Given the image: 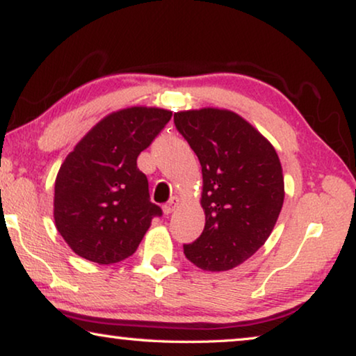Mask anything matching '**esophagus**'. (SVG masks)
<instances>
[{"instance_id": "1", "label": "esophagus", "mask_w": 356, "mask_h": 356, "mask_svg": "<svg viewBox=\"0 0 356 356\" xmlns=\"http://www.w3.org/2000/svg\"><path fill=\"white\" fill-rule=\"evenodd\" d=\"M179 203H180V200L177 198V196H174V198L169 201L168 204H164L163 206V211H164V214H171L172 211H176V208L179 206Z\"/></svg>"}]
</instances>
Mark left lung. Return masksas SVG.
Masks as SVG:
<instances>
[{"label": "left lung", "mask_w": 356, "mask_h": 356, "mask_svg": "<svg viewBox=\"0 0 356 356\" xmlns=\"http://www.w3.org/2000/svg\"><path fill=\"white\" fill-rule=\"evenodd\" d=\"M177 131L203 172L200 238L184 245L190 262L206 272L235 268L264 246L284 201V177L273 145L251 123L225 108L174 113Z\"/></svg>", "instance_id": "obj_1"}]
</instances>
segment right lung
<instances>
[{
	"label": "right lung",
	"instance_id": "1",
	"mask_svg": "<svg viewBox=\"0 0 356 356\" xmlns=\"http://www.w3.org/2000/svg\"><path fill=\"white\" fill-rule=\"evenodd\" d=\"M172 111L129 107L99 121L62 163L54 187L56 227L72 251L108 265L136 252L160 206L153 204L137 156Z\"/></svg>",
	"mask_w": 356,
	"mask_h": 356
}]
</instances>
